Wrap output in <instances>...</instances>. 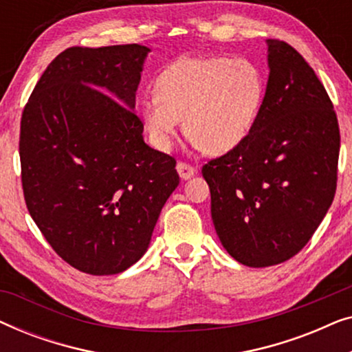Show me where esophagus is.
I'll list each match as a JSON object with an SVG mask.
<instances>
[{"label":"esophagus","instance_id":"1","mask_svg":"<svg viewBox=\"0 0 352 352\" xmlns=\"http://www.w3.org/2000/svg\"><path fill=\"white\" fill-rule=\"evenodd\" d=\"M176 170H177V173H179L181 179H189V177H192L197 173V170H195L194 166H190L189 163H184V162L177 163Z\"/></svg>","mask_w":352,"mask_h":352}]
</instances>
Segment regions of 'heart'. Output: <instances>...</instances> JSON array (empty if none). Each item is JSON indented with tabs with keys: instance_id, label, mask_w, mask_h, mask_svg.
Wrapping results in <instances>:
<instances>
[{
	"instance_id": "obj_1",
	"label": "heart",
	"mask_w": 352,
	"mask_h": 352,
	"mask_svg": "<svg viewBox=\"0 0 352 352\" xmlns=\"http://www.w3.org/2000/svg\"><path fill=\"white\" fill-rule=\"evenodd\" d=\"M264 93L261 67L247 57H179L157 76L155 96L142 102V123L162 151L171 147L182 120L201 152L224 155L252 133Z\"/></svg>"
}]
</instances>
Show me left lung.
Listing matches in <instances>:
<instances>
[{
	"label": "left lung",
	"instance_id": "obj_1",
	"mask_svg": "<svg viewBox=\"0 0 352 352\" xmlns=\"http://www.w3.org/2000/svg\"><path fill=\"white\" fill-rule=\"evenodd\" d=\"M267 65L252 133L201 168L216 234L248 267L280 264L309 242L333 201L340 155L333 104L309 64L267 40Z\"/></svg>",
	"mask_w": 352,
	"mask_h": 352
}]
</instances>
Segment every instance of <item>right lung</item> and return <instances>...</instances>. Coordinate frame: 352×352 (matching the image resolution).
I'll use <instances>...</instances> for the list:
<instances>
[{
	"label": "right lung",
	"mask_w": 352,
	"mask_h": 352,
	"mask_svg": "<svg viewBox=\"0 0 352 352\" xmlns=\"http://www.w3.org/2000/svg\"><path fill=\"white\" fill-rule=\"evenodd\" d=\"M148 52L141 45L69 47L47 65L22 113L28 213L64 261L93 276L142 258L179 184L176 160L144 142L134 113Z\"/></svg>",
	"instance_id": "add662e5"
}]
</instances>
